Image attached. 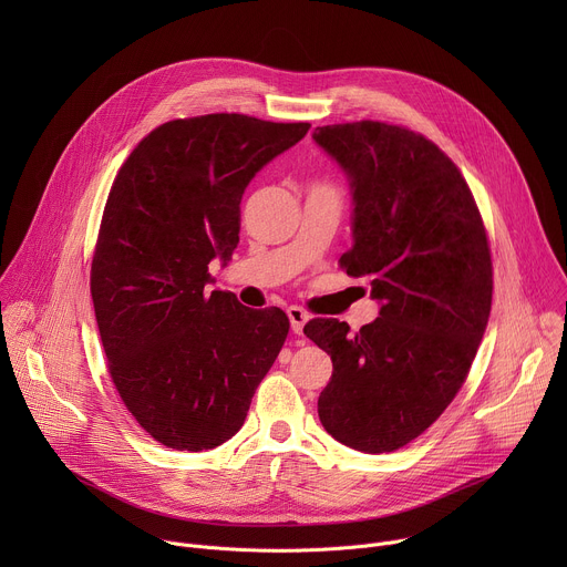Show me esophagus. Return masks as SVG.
I'll return each instance as SVG.
<instances>
[{
  "label": "esophagus",
  "instance_id": "1",
  "mask_svg": "<svg viewBox=\"0 0 567 567\" xmlns=\"http://www.w3.org/2000/svg\"><path fill=\"white\" fill-rule=\"evenodd\" d=\"M287 316H289V322H291V332L302 334V328H305V322L309 320V313L302 307L291 305V307H287Z\"/></svg>",
  "mask_w": 567,
  "mask_h": 567
}]
</instances>
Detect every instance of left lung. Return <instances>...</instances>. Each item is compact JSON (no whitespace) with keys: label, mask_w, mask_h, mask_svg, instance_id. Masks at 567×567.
Instances as JSON below:
<instances>
[{"label":"left lung","mask_w":567,"mask_h":567,"mask_svg":"<svg viewBox=\"0 0 567 567\" xmlns=\"http://www.w3.org/2000/svg\"><path fill=\"white\" fill-rule=\"evenodd\" d=\"M350 182L348 276L365 278L379 318L357 334L313 318L305 334L332 359L318 417L341 444L390 453L420 437L462 388L492 311L487 230L453 161L426 136L379 121L316 127Z\"/></svg>","instance_id":"obj_1"}]
</instances>
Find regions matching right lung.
Returning a JSON list of instances; mask_svg holds the SVG:
<instances>
[{
  "mask_svg": "<svg viewBox=\"0 0 567 567\" xmlns=\"http://www.w3.org/2000/svg\"><path fill=\"white\" fill-rule=\"evenodd\" d=\"M307 130L245 114L168 121L112 184L92 262L96 322L125 409L168 449L230 440L282 350V309L206 285L210 260L237 247L249 182Z\"/></svg>",
  "mask_w": 567,
  "mask_h": 567,
  "instance_id": "obj_1",
  "label": "right lung"
}]
</instances>
